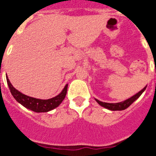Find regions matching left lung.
<instances>
[{
  "label": "left lung",
  "instance_id": "1",
  "mask_svg": "<svg viewBox=\"0 0 156 156\" xmlns=\"http://www.w3.org/2000/svg\"><path fill=\"white\" fill-rule=\"evenodd\" d=\"M146 87H145L143 90H141L138 93H137L136 95H134L133 96H132V97L129 98L128 100H125V101H122V102L116 103V104H110V103L101 102V101L96 100V99H95V100H96V102H97L98 104H100V106L104 107L105 108L112 110V111H117V110H118V111H121V110H125V109L127 108L128 107L130 106L131 104H133V103L142 94H143V91L146 90Z\"/></svg>",
  "mask_w": 156,
  "mask_h": 156
}]
</instances>
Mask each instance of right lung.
<instances>
[{
	"instance_id": "1",
	"label": "right lung",
	"mask_w": 156,
	"mask_h": 156,
	"mask_svg": "<svg viewBox=\"0 0 156 156\" xmlns=\"http://www.w3.org/2000/svg\"><path fill=\"white\" fill-rule=\"evenodd\" d=\"M6 80H7L9 88L13 98L23 106L30 109L31 111L35 112H47L56 108V107H58L61 104V102L66 97V93H67V88H68V84H66L62 91L58 95H56L52 99H48V100H40V99H36V98L30 97L28 95L21 93L18 90H16L10 83L7 76H6Z\"/></svg>"
}]
</instances>
